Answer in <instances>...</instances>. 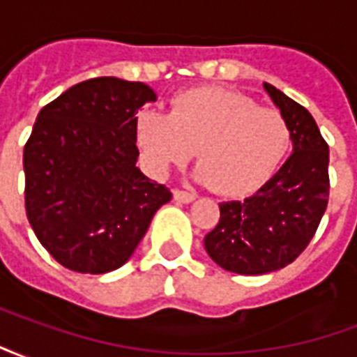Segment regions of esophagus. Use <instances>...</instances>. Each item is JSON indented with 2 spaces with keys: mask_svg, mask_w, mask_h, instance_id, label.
<instances>
[{
  "mask_svg": "<svg viewBox=\"0 0 357 357\" xmlns=\"http://www.w3.org/2000/svg\"><path fill=\"white\" fill-rule=\"evenodd\" d=\"M174 201L183 202V204H187V202L195 201V195L187 193V191H179V189H176V191H174Z\"/></svg>",
  "mask_w": 357,
  "mask_h": 357,
  "instance_id": "1",
  "label": "esophagus"
}]
</instances>
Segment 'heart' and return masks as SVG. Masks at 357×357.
Masks as SVG:
<instances>
[{
    "label": "heart",
    "instance_id": "1",
    "mask_svg": "<svg viewBox=\"0 0 357 357\" xmlns=\"http://www.w3.org/2000/svg\"><path fill=\"white\" fill-rule=\"evenodd\" d=\"M135 141L149 170L164 176L197 149L193 176L222 195H245L279 168L291 149V128L277 110L224 88H197L172 99L168 114L141 110Z\"/></svg>",
    "mask_w": 357,
    "mask_h": 357
}]
</instances>
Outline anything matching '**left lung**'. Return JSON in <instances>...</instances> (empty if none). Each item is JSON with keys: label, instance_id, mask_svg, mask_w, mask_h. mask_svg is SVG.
I'll list each match as a JSON object with an SVG mask.
<instances>
[{"label": "left lung", "instance_id": "left-lung-1", "mask_svg": "<svg viewBox=\"0 0 357 357\" xmlns=\"http://www.w3.org/2000/svg\"><path fill=\"white\" fill-rule=\"evenodd\" d=\"M264 89L291 128V156L255 195L222 202L220 222L204 237L210 258L239 275H264L294 262L329 199V147L314 116L271 84Z\"/></svg>", "mask_w": 357, "mask_h": 357}]
</instances>
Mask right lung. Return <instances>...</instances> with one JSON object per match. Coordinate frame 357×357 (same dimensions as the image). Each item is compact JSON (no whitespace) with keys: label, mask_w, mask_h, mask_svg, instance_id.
<instances>
[{"label":"right lung","mask_w":357,"mask_h":357,"mask_svg":"<svg viewBox=\"0 0 357 357\" xmlns=\"http://www.w3.org/2000/svg\"><path fill=\"white\" fill-rule=\"evenodd\" d=\"M155 101L147 84L105 76L40 110L22 156L24 201L36 237L61 266L91 275L124 266L172 199L135 166V114Z\"/></svg>","instance_id":"add662e5"}]
</instances>
